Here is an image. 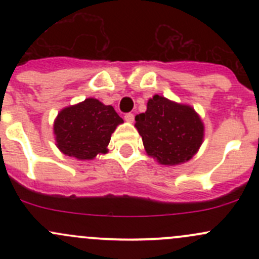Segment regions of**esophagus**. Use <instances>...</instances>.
<instances>
[{"label":"esophagus","instance_id":"esophagus-1","mask_svg":"<svg viewBox=\"0 0 259 259\" xmlns=\"http://www.w3.org/2000/svg\"><path fill=\"white\" fill-rule=\"evenodd\" d=\"M124 119L126 120L127 122H133V121H134V114H132V113H127V114H125Z\"/></svg>","mask_w":259,"mask_h":259}]
</instances>
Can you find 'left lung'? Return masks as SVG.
Returning <instances> with one entry per match:
<instances>
[{"mask_svg": "<svg viewBox=\"0 0 259 259\" xmlns=\"http://www.w3.org/2000/svg\"><path fill=\"white\" fill-rule=\"evenodd\" d=\"M135 121L146 153L164 165L188 161L203 142L204 126L194 109L163 96L154 95Z\"/></svg>", "mask_w": 259, "mask_h": 259, "instance_id": "8db88e82", "label": "left lung"}]
</instances>
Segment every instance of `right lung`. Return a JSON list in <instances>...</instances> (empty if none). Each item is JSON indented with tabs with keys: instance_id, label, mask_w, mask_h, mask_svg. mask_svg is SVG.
<instances>
[{
	"instance_id": "right-lung-1",
	"label": "right lung",
	"mask_w": 259,
	"mask_h": 259,
	"mask_svg": "<svg viewBox=\"0 0 259 259\" xmlns=\"http://www.w3.org/2000/svg\"><path fill=\"white\" fill-rule=\"evenodd\" d=\"M122 121L113 106L86 99L57 115L54 125L57 146L65 155L94 159L108 151L111 134Z\"/></svg>"
}]
</instances>
